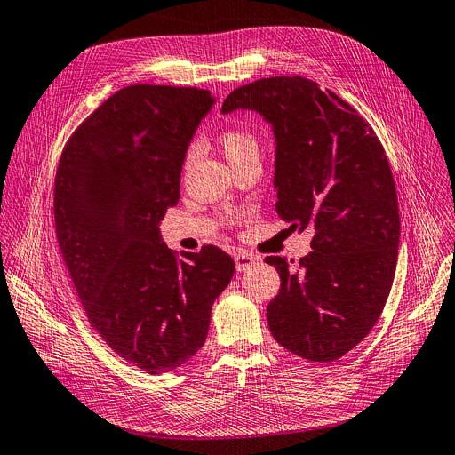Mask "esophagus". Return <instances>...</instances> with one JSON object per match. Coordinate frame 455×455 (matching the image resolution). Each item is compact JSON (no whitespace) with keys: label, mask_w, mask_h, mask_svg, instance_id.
Returning a JSON list of instances; mask_svg holds the SVG:
<instances>
[{"label":"esophagus","mask_w":455,"mask_h":455,"mask_svg":"<svg viewBox=\"0 0 455 455\" xmlns=\"http://www.w3.org/2000/svg\"><path fill=\"white\" fill-rule=\"evenodd\" d=\"M259 262V259L251 253H235V266H236V271H246L250 267H253L255 264Z\"/></svg>","instance_id":"1"}]
</instances>
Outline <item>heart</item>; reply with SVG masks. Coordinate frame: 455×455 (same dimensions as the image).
Listing matches in <instances>:
<instances>
[{
  "mask_svg": "<svg viewBox=\"0 0 455 455\" xmlns=\"http://www.w3.org/2000/svg\"><path fill=\"white\" fill-rule=\"evenodd\" d=\"M219 144L224 156L229 160L231 165L240 164L250 156H260V142L253 131L243 127H229L220 132ZM196 156V148L191 146L184 156V171H188Z\"/></svg>",
  "mask_w": 455,
  "mask_h": 455,
  "instance_id": "1",
  "label": "heart"
}]
</instances>
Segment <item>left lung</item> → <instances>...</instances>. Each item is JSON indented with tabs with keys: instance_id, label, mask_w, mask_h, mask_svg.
<instances>
[{
	"instance_id": "8db88e82",
	"label": "left lung",
	"mask_w": 455,
	"mask_h": 455,
	"mask_svg": "<svg viewBox=\"0 0 455 455\" xmlns=\"http://www.w3.org/2000/svg\"><path fill=\"white\" fill-rule=\"evenodd\" d=\"M259 111L275 131L276 213L313 229V251L281 275L267 324L288 352L330 363L355 347L388 300L401 219L394 174L371 125L330 89L273 76L235 89L222 113Z\"/></svg>"
}]
</instances>
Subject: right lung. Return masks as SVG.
<instances>
[{
  "instance_id": "1",
  "label": "right lung",
  "mask_w": 455,
  "mask_h": 455,
  "mask_svg": "<svg viewBox=\"0 0 455 455\" xmlns=\"http://www.w3.org/2000/svg\"><path fill=\"white\" fill-rule=\"evenodd\" d=\"M213 101L198 87H124L76 127L58 160L56 240L85 317L116 355L151 375L204 346L235 271L217 246L179 260L158 231Z\"/></svg>"
}]
</instances>
